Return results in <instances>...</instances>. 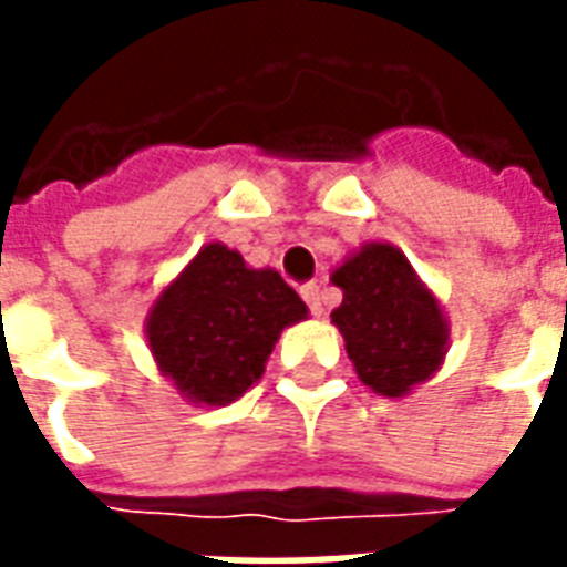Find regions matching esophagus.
<instances>
[{"instance_id":"1","label":"esophagus","mask_w":567,"mask_h":567,"mask_svg":"<svg viewBox=\"0 0 567 567\" xmlns=\"http://www.w3.org/2000/svg\"><path fill=\"white\" fill-rule=\"evenodd\" d=\"M300 295H303V300H307L309 309H312V316H321V312H324V297H321L319 282L300 285Z\"/></svg>"}]
</instances>
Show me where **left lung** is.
Instances as JSON below:
<instances>
[{
	"label": "left lung",
	"mask_w": 567,
	"mask_h": 567,
	"mask_svg": "<svg viewBox=\"0 0 567 567\" xmlns=\"http://www.w3.org/2000/svg\"><path fill=\"white\" fill-rule=\"evenodd\" d=\"M331 282L343 291L331 321L368 389L406 398L443 368L450 321L401 248L380 239L364 243L333 267Z\"/></svg>",
	"instance_id": "1"
}]
</instances>
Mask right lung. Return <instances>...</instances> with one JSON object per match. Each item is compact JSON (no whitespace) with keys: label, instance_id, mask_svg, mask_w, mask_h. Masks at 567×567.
Instances as JSON below:
<instances>
[{"label":"right lung","instance_id":"1","mask_svg":"<svg viewBox=\"0 0 567 567\" xmlns=\"http://www.w3.org/2000/svg\"><path fill=\"white\" fill-rule=\"evenodd\" d=\"M309 316L270 267L206 243L151 303L145 343L161 377L197 406H227L264 377L285 328Z\"/></svg>","mask_w":567,"mask_h":567}]
</instances>
